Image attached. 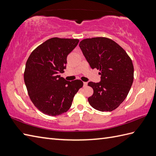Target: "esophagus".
Segmentation results:
<instances>
[{"instance_id": "esophagus-1", "label": "esophagus", "mask_w": 156, "mask_h": 156, "mask_svg": "<svg viewBox=\"0 0 156 156\" xmlns=\"http://www.w3.org/2000/svg\"><path fill=\"white\" fill-rule=\"evenodd\" d=\"M87 85H88V83H87V82H84V83H83V86H84V87L87 86Z\"/></svg>"}]
</instances>
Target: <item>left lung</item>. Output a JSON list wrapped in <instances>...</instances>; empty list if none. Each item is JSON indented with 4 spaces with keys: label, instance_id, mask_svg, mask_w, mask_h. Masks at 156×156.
<instances>
[{
    "label": "left lung",
    "instance_id": "obj_1",
    "mask_svg": "<svg viewBox=\"0 0 156 156\" xmlns=\"http://www.w3.org/2000/svg\"><path fill=\"white\" fill-rule=\"evenodd\" d=\"M79 46L92 69L100 70V82H88L94 93L88 98L92 108L101 112L117 108L128 96L133 80V66L128 54L111 39H84Z\"/></svg>",
    "mask_w": 156,
    "mask_h": 156
}]
</instances>
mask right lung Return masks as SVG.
I'll return each instance as SVG.
<instances>
[{"instance_id": "1", "label": "right lung", "mask_w": 156, "mask_h": 156, "mask_svg": "<svg viewBox=\"0 0 156 156\" xmlns=\"http://www.w3.org/2000/svg\"><path fill=\"white\" fill-rule=\"evenodd\" d=\"M78 42V39L50 38L28 57L24 74L25 85L32 103L43 114L56 116L66 112L83 86L80 80L67 81L60 75L66 68L67 56Z\"/></svg>"}]
</instances>
